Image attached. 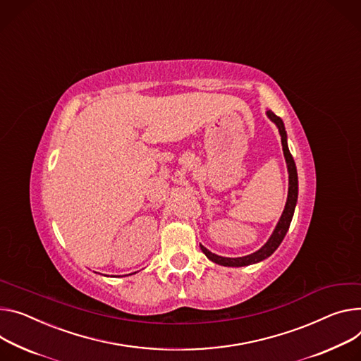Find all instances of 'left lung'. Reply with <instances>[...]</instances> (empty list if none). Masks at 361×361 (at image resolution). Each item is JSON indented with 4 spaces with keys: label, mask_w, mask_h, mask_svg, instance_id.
I'll return each mask as SVG.
<instances>
[{
    "label": "left lung",
    "mask_w": 361,
    "mask_h": 361,
    "mask_svg": "<svg viewBox=\"0 0 361 361\" xmlns=\"http://www.w3.org/2000/svg\"><path fill=\"white\" fill-rule=\"evenodd\" d=\"M267 116L276 125L279 135H281V142H282V151H283V157L286 161V169H288V178H289V184H288V199L285 203V209L278 220V224L275 226L274 232L271 235V238L268 239V242L262 246L259 250L247 255V256H242V257H224V256H219L213 252H210L207 247H204L203 245H200L203 253L217 265L221 267H231V268H240V267H247V265H253L257 264V262L265 260L267 257H269L282 243L289 224L292 221L293 217V212H295V206H297V200H298V173H297V166H295V161L289 152L288 148V137H286V130H285V125L282 122V119L279 116H276L272 111H267Z\"/></svg>",
    "instance_id": "obj_1"
}]
</instances>
